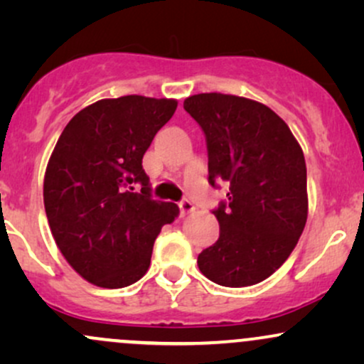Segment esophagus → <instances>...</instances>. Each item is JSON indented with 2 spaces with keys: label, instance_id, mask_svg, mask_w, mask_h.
<instances>
[{
  "label": "esophagus",
  "instance_id": "34e87169",
  "mask_svg": "<svg viewBox=\"0 0 364 364\" xmlns=\"http://www.w3.org/2000/svg\"><path fill=\"white\" fill-rule=\"evenodd\" d=\"M179 210H181V215L185 217L191 214V212H195V205L191 202H188V200H183V202H179Z\"/></svg>",
  "mask_w": 364,
  "mask_h": 364
}]
</instances>
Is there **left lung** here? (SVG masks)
<instances>
[{
  "label": "left lung",
  "mask_w": 364,
  "mask_h": 364,
  "mask_svg": "<svg viewBox=\"0 0 364 364\" xmlns=\"http://www.w3.org/2000/svg\"><path fill=\"white\" fill-rule=\"evenodd\" d=\"M183 107L205 133L208 181L229 186V203L214 210L220 236L198 255L200 272L225 287L265 281L306 224L303 150L284 119L252 99L210 92Z\"/></svg>",
  "instance_id": "8db88e82"
}]
</instances>
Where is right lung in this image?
<instances>
[{"mask_svg": "<svg viewBox=\"0 0 364 364\" xmlns=\"http://www.w3.org/2000/svg\"><path fill=\"white\" fill-rule=\"evenodd\" d=\"M176 107V99H101L58 139L44 174L46 215L63 257L90 284L119 289L144 277L162 225L179 215L176 203L150 198L141 168Z\"/></svg>", "mask_w": 364, "mask_h": 364, "instance_id": "1", "label": "right lung"}]
</instances>
